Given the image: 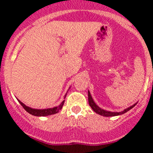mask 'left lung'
<instances>
[{
    "mask_svg": "<svg viewBox=\"0 0 153 153\" xmlns=\"http://www.w3.org/2000/svg\"><path fill=\"white\" fill-rule=\"evenodd\" d=\"M88 101H89V104H90V107L93 109V111L95 112V113H97V114L101 115V116H102V117H116V116H119V115L123 114V113H126V112H128L129 110H130L132 108H133L136 105V103L133 104L132 106L126 108V109H125L124 110H123V111H121V112L107 111V110H105V109H101L100 107H99V106H97V104H96V102H94V100H93V99L92 98V96H91V94H90V93L89 90H88Z\"/></svg>",
    "mask_w": 153,
    "mask_h": 153,
    "instance_id": "left-lung-1",
    "label": "left lung"
}]
</instances>
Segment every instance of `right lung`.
<instances>
[{
	"mask_svg": "<svg viewBox=\"0 0 153 153\" xmlns=\"http://www.w3.org/2000/svg\"><path fill=\"white\" fill-rule=\"evenodd\" d=\"M67 94L64 96V99L66 97ZM64 101L63 100L61 103L57 106H55V107L53 108H49V109H33V108H30L29 106H26L25 104L23 103L22 102L18 100V102L21 103V106L24 107V109L26 110L27 113H29L30 114L33 115V116H35V117H47V116H50V115H53V114H56L58 112L60 111V109H62L63 106V103H64Z\"/></svg>",
	"mask_w": 153,
	"mask_h": 153,
	"instance_id": "1",
	"label": "right lung"
}]
</instances>
